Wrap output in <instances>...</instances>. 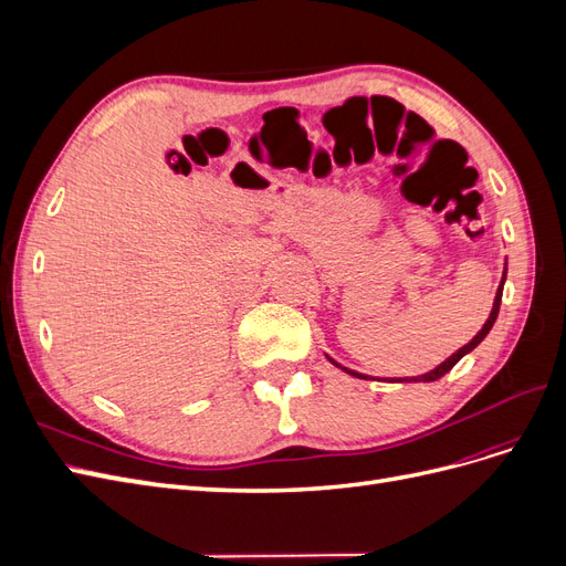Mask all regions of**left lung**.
Returning a JSON list of instances; mask_svg holds the SVG:
<instances>
[{
    "instance_id": "obj_1",
    "label": "left lung",
    "mask_w": 566,
    "mask_h": 566,
    "mask_svg": "<svg viewBox=\"0 0 566 566\" xmlns=\"http://www.w3.org/2000/svg\"><path fill=\"white\" fill-rule=\"evenodd\" d=\"M505 276H507V262H505V269H503V279H501V285H499V290H495V300H493V306H491V314H489V318H486V323L482 325V331H479L468 345H462L458 352H453L447 361H441L437 368H432L430 373H422V375H416V378H391L389 382H434V380H439L441 375H447L462 356L465 354H470L474 347H479L482 345V339L491 333V328H493V323H495V318H499V310H501V297H503V285H505ZM328 356V354H325ZM328 361L333 364V366H337L339 370H345V373H349V375H354V378H358V380H368V375H364V373H356V370H349V368H345V366H339L335 358H331L328 356Z\"/></svg>"
}]
</instances>
